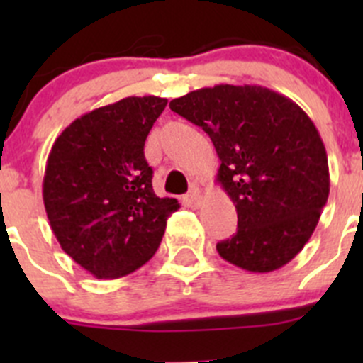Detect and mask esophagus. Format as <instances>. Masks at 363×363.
Wrapping results in <instances>:
<instances>
[{"label":"esophagus","mask_w":363,"mask_h":363,"mask_svg":"<svg viewBox=\"0 0 363 363\" xmlns=\"http://www.w3.org/2000/svg\"><path fill=\"white\" fill-rule=\"evenodd\" d=\"M184 203L191 208H199L200 203H202V199H200L199 191H189L188 195L184 196Z\"/></svg>","instance_id":"esophagus-1"}]
</instances>
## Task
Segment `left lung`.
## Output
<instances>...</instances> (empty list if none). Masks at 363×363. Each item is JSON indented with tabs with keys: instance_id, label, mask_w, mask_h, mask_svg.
Listing matches in <instances>:
<instances>
[{
	"instance_id": "left-lung-1",
	"label": "left lung",
	"mask_w": 363,
	"mask_h": 363,
	"mask_svg": "<svg viewBox=\"0 0 363 363\" xmlns=\"http://www.w3.org/2000/svg\"><path fill=\"white\" fill-rule=\"evenodd\" d=\"M211 137L218 182L237 208V233L218 242L226 262L272 272L313 235L330 193L323 140L290 98L262 86L219 84L170 101Z\"/></svg>"
}]
</instances>
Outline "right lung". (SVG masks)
Listing matches in <instances>:
<instances>
[{
    "label": "right lung",
    "mask_w": 363,
    "mask_h": 363,
    "mask_svg": "<svg viewBox=\"0 0 363 363\" xmlns=\"http://www.w3.org/2000/svg\"><path fill=\"white\" fill-rule=\"evenodd\" d=\"M167 107L130 96L84 113L56 138L43 175V203L61 250L98 279H117L155 256L181 205L152 189L144 145Z\"/></svg>",
    "instance_id": "add662e5"
}]
</instances>
